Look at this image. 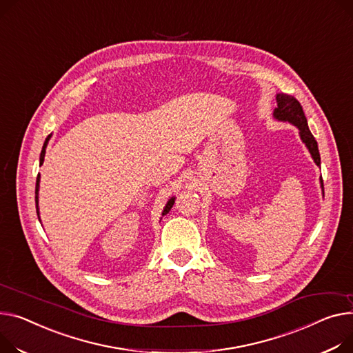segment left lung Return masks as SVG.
Wrapping results in <instances>:
<instances>
[{"mask_svg": "<svg viewBox=\"0 0 353 353\" xmlns=\"http://www.w3.org/2000/svg\"><path fill=\"white\" fill-rule=\"evenodd\" d=\"M276 105L278 106L274 110L275 119H278L281 122H290L299 129L301 140L305 143V146L308 148L314 161L316 163V166H321V156H319V150H318V143L308 128L307 117H305L301 103L294 97L287 95V93H278ZM321 187L323 190L322 177H321Z\"/></svg>", "mask_w": 353, "mask_h": 353, "instance_id": "8db88e82", "label": "left lung"}]
</instances>
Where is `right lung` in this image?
<instances>
[{
    "label": "right lung",
    "mask_w": 353,
    "mask_h": 353,
    "mask_svg": "<svg viewBox=\"0 0 353 353\" xmlns=\"http://www.w3.org/2000/svg\"><path fill=\"white\" fill-rule=\"evenodd\" d=\"M51 139V134H48V137L45 139V143H43V146H42V150H41V156H39V166H42V163H43V157H45V149H46V145H48V140ZM38 190H39V174H38V177H37V185H35V203H37V214L39 216V211H38ZM173 204H174V197H172L169 201H168V204H166V207L163 208V213H161V216H166L169 211H170V208L173 207Z\"/></svg>",
    "instance_id": "right-lung-1"
}]
</instances>
